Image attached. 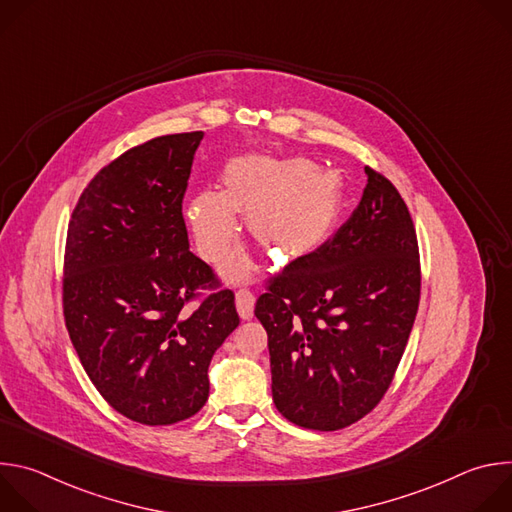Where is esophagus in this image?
I'll return each mask as SVG.
<instances>
[{
    "instance_id": "obj_1",
    "label": "esophagus",
    "mask_w": 512,
    "mask_h": 512,
    "mask_svg": "<svg viewBox=\"0 0 512 512\" xmlns=\"http://www.w3.org/2000/svg\"><path fill=\"white\" fill-rule=\"evenodd\" d=\"M235 304H237V312L243 320H251L253 318V308H255V296L251 294L249 289H239L235 294Z\"/></svg>"
}]
</instances>
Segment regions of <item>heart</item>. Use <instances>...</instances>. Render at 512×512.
<instances>
[{"label":"heart","instance_id":"b5f03b06","mask_svg":"<svg viewBox=\"0 0 512 512\" xmlns=\"http://www.w3.org/2000/svg\"><path fill=\"white\" fill-rule=\"evenodd\" d=\"M225 192L202 190L188 202L186 216L200 255L221 261L239 237V210L247 212L253 239L279 261L320 249L332 235L342 208V182L304 158L277 160L239 156L225 168ZM251 271L245 251L223 265L225 277L239 281Z\"/></svg>","mask_w":512,"mask_h":512}]
</instances>
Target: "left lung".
<instances>
[{
    "instance_id": "left-lung-1",
    "label": "left lung",
    "mask_w": 512,
    "mask_h": 512,
    "mask_svg": "<svg viewBox=\"0 0 512 512\" xmlns=\"http://www.w3.org/2000/svg\"><path fill=\"white\" fill-rule=\"evenodd\" d=\"M352 216L289 263L255 304L267 330L277 411L308 429H342L377 407L419 306V249L407 204L379 172Z\"/></svg>"
}]
</instances>
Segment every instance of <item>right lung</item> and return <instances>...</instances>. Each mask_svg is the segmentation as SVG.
<instances>
[{
  "instance_id": "right-lung-1",
  "label": "right lung",
  "mask_w": 512,
  "mask_h": 512,
  "mask_svg": "<svg viewBox=\"0 0 512 512\" xmlns=\"http://www.w3.org/2000/svg\"><path fill=\"white\" fill-rule=\"evenodd\" d=\"M202 131L145 141L105 166L68 223L62 302L83 367L121 415L143 425L192 417L208 364L239 326L235 294L190 251L182 216Z\"/></svg>"
}]
</instances>
